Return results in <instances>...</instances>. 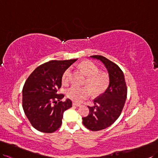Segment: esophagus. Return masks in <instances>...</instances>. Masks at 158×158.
Here are the masks:
<instances>
[{"label": "esophagus", "mask_w": 158, "mask_h": 158, "mask_svg": "<svg viewBox=\"0 0 158 158\" xmlns=\"http://www.w3.org/2000/svg\"><path fill=\"white\" fill-rule=\"evenodd\" d=\"M72 105H73V106H76V107H79V106H81V105H80V104L76 103V102H73V103H72Z\"/></svg>", "instance_id": "1"}]
</instances>
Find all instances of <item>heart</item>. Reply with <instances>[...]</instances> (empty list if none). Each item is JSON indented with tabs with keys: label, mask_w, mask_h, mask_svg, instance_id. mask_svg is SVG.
<instances>
[{
	"label": "heart",
	"mask_w": 158,
	"mask_h": 158,
	"mask_svg": "<svg viewBox=\"0 0 158 158\" xmlns=\"http://www.w3.org/2000/svg\"><path fill=\"white\" fill-rule=\"evenodd\" d=\"M78 67L88 76L85 84L89 87L71 86L66 90V96L68 98L75 102H81L89 97L90 90L93 95H99L106 90L109 82V78L107 74L103 72H98V67L88 60L82 61L79 64ZM70 78L71 68H69L64 71L61 78V82L64 85H68Z\"/></svg>",
	"instance_id": "heart-1"
}]
</instances>
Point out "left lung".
Returning <instances> with one entry per match:
<instances>
[{
	"mask_svg": "<svg viewBox=\"0 0 158 158\" xmlns=\"http://www.w3.org/2000/svg\"><path fill=\"white\" fill-rule=\"evenodd\" d=\"M101 60L109 76V84L105 92L94 101V106H88L90 113L83 117V124L91 131H101L110 126L120 116L127 95L123 72L116 64L102 56H92Z\"/></svg>",
	"mask_w": 158,
	"mask_h": 158,
	"instance_id": "1",
	"label": "left lung"
}]
</instances>
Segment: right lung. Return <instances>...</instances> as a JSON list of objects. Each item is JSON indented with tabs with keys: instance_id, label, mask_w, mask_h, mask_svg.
I'll use <instances>...</instances> for the list:
<instances>
[{
	"instance_id": "add662e5",
	"label": "right lung",
	"mask_w": 158,
	"mask_h": 158,
	"mask_svg": "<svg viewBox=\"0 0 158 158\" xmlns=\"http://www.w3.org/2000/svg\"><path fill=\"white\" fill-rule=\"evenodd\" d=\"M77 59L52 60L40 65L29 75L23 88V108L31 124L41 132L51 133L58 129L65 110L72 101L58 94L64 71Z\"/></svg>"
}]
</instances>
